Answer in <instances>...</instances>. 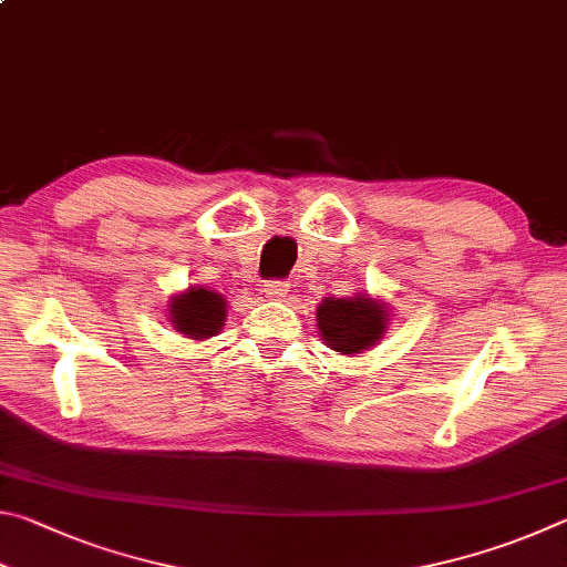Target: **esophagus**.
<instances>
[{"mask_svg":"<svg viewBox=\"0 0 567 567\" xmlns=\"http://www.w3.org/2000/svg\"><path fill=\"white\" fill-rule=\"evenodd\" d=\"M264 293H266V299L281 301L284 296L289 293V284H286V281H266L264 284Z\"/></svg>","mask_w":567,"mask_h":567,"instance_id":"1","label":"esophagus"}]
</instances>
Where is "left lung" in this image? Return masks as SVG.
Returning a JSON list of instances; mask_svg holds the SVG:
<instances>
[{
	"label": "left lung",
	"instance_id": "obj_1",
	"mask_svg": "<svg viewBox=\"0 0 567 567\" xmlns=\"http://www.w3.org/2000/svg\"><path fill=\"white\" fill-rule=\"evenodd\" d=\"M316 326L329 349L343 355L369 351L383 339L389 329V306L373 301L371 296L353 299H323L316 309Z\"/></svg>",
	"mask_w": 567,
	"mask_h": 567
}]
</instances>
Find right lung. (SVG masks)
Segmentation results:
<instances>
[{"mask_svg": "<svg viewBox=\"0 0 567 567\" xmlns=\"http://www.w3.org/2000/svg\"><path fill=\"white\" fill-rule=\"evenodd\" d=\"M168 319H172L174 329L184 333L186 339H212L224 326L226 299L216 291L192 286V289L168 301Z\"/></svg>", "mask_w": 567, "mask_h": 567, "instance_id": "right-lung-1", "label": "right lung"}]
</instances>
